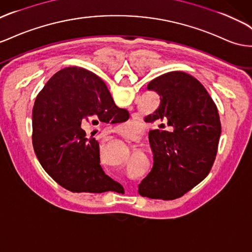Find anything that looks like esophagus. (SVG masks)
<instances>
[{"instance_id": "1", "label": "esophagus", "mask_w": 252, "mask_h": 252, "mask_svg": "<svg viewBox=\"0 0 252 252\" xmlns=\"http://www.w3.org/2000/svg\"><path fill=\"white\" fill-rule=\"evenodd\" d=\"M112 132H115V133H118V134H122V131L120 130V129H118V128H114L113 130H112ZM128 142H129V140H127Z\"/></svg>"}]
</instances>
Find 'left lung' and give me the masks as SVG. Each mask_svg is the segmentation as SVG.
I'll use <instances>...</instances> for the list:
<instances>
[{"label": "left lung", "instance_id": "left-lung-1", "mask_svg": "<svg viewBox=\"0 0 252 252\" xmlns=\"http://www.w3.org/2000/svg\"><path fill=\"white\" fill-rule=\"evenodd\" d=\"M147 89L159 94L160 105L145 122L157 123L160 129L149 132L154 166L138 192L152 199L173 200L212 168L221 132L220 114L206 88L185 72L163 74Z\"/></svg>", "mask_w": 252, "mask_h": 252}]
</instances>
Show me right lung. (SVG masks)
Here are the masks:
<instances>
[{
	"instance_id": "obj_1",
	"label": "right lung",
	"mask_w": 252,
	"mask_h": 252,
	"mask_svg": "<svg viewBox=\"0 0 252 252\" xmlns=\"http://www.w3.org/2000/svg\"><path fill=\"white\" fill-rule=\"evenodd\" d=\"M128 119V111L114 104L98 76L83 67H65L51 77L36 97L33 151L44 171L73 193L118 192L122 186L100 166L98 142L81 127Z\"/></svg>"
}]
</instances>
